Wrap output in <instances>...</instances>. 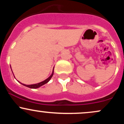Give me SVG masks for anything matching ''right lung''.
I'll list each match as a JSON object with an SVG mask.
<instances>
[{"label": "right lung", "instance_id": "right-lung-1", "mask_svg": "<svg viewBox=\"0 0 124 124\" xmlns=\"http://www.w3.org/2000/svg\"><path fill=\"white\" fill-rule=\"evenodd\" d=\"M11 67V66H10ZM54 69H53V71H52V73L51 74V75L49 77V78H47V79H46V80L42 81V82H40V83H37V84H34V85H24V84H23L20 83L21 84H22L23 85H24V86L27 87H29V88H31V89H37V88H38L39 87H41V86H42V85H45V84L47 83L48 82H49V80H50V79H51V78H52V76H53L54 75Z\"/></svg>", "mask_w": 124, "mask_h": 124}]
</instances>
